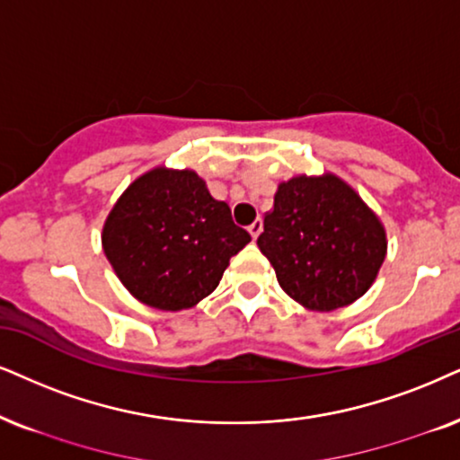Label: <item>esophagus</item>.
I'll use <instances>...</instances> for the list:
<instances>
[{
	"mask_svg": "<svg viewBox=\"0 0 460 460\" xmlns=\"http://www.w3.org/2000/svg\"><path fill=\"white\" fill-rule=\"evenodd\" d=\"M248 231H250V235H252V240H257V237L261 235V231H263V220L261 218L254 220V223L248 226Z\"/></svg>",
	"mask_w": 460,
	"mask_h": 460,
	"instance_id": "34e87169",
	"label": "esophagus"
}]
</instances>
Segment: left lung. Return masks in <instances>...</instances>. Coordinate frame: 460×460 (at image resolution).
Instances as JSON below:
<instances>
[{
  "label": "left lung",
  "instance_id": "1",
  "mask_svg": "<svg viewBox=\"0 0 460 460\" xmlns=\"http://www.w3.org/2000/svg\"><path fill=\"white\" fill-rule=\"evenodd\" d=\"M257 243L284 293L316 312L363 297L386 257L380 218L333 173L282 182Z\"/></svg>",
  "mask_w": 460,
  "mask_h": 460
}]
</instances>
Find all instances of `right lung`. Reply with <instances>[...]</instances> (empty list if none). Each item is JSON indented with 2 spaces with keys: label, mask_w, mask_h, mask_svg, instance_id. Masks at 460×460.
Segmentation results:
<instances>
[{
  "label": "right lung",
  "mask_w": 460,
  "mask_h": 460,
  "mask_svg": "<svg viewBox=\"0 0 460 460\" xmlns=\"http://www.w3.org/2000/svg\"><path fill=\"white\" fill-rule=\"evenodd\" d=\"M250 242L193 170L155 167L119 197L102 231L119 280L155 310H189Z\"/></svg>",
  "instance_id": "1"
}]
</instances>
